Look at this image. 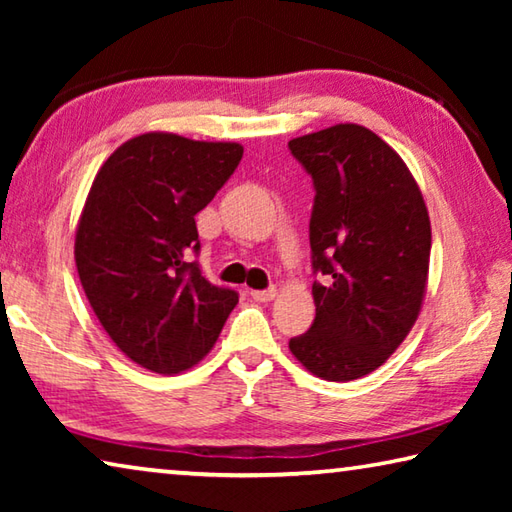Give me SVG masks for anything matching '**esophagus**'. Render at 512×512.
<instances>
[{"mask_svg":"<svg viewBox=\"0 0 512 512\" xmlns=\"http://www.w3.org/2000/svg\"><path fill=\"white\" fill-rule=\"evenodd\" d=\"M250 296H253V300H257V302H271L277 296V289L268 287L262 291H250Z\"/></svg>","mask_w":512,"mask_h":512,"instance_id":"esophagus-1","label":"esophagus"}]
</instances>
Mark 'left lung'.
<instances>
[{"label":"left lung","mask_w":512,"mask_h":512,"mask_svg":"<svg viewBox=\"0 0 512 512\" xmlns=\"http://www.w3.org/2000/svg\"><path fill=\"white\" fill-rule=\"evenodd\" d=\"M289 149L314 180L311 266L325 275L311 287L314 323L289 350L320 379H359L418 320L431 255L427 205L404 160L366 126H329Z\"/></svg>","instance_id":"obj_1"}]
</instances>
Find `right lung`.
Masks as SVG:
<instances>
[{
    "label": "right lung",
    "mask_w": 512,
    "mask_h": 512,
    "mask_svg": "<svg viewBox=\"0 0 512 512\" xmlns=\"http://www.w3.org/2000/svg\"><path fill=\"white\" fill-rule=\"evenodd\" d=\"M244 155L237 142L144 133L119 146L85 198L74 259L85 296L112 343L151 372L178 375L219 339L237 291L214 287L194 216Z\"/></svg>",
    "instance_id": "right-lung-1"
}]
</instances>
